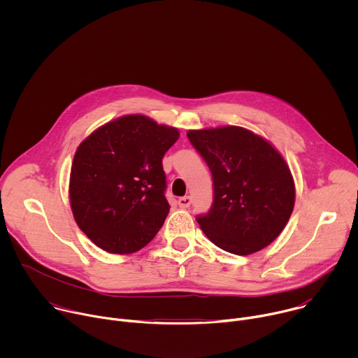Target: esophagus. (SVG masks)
<instances>
[{
    "mask_svg": "<svg viewBox=\"0 0 358 358\" xmlns=\"http://www.w3.org/2000/svg\"><path fill=\"white\" fill-rule=\"evenodd\" d=\"M191 202H192V199H191V196H181V198H178V206L181 207V208H188L189 206H191Z\"/></svg>",
    "mask_w": 358,
    "mask_h": 358,
    "instance_id": "obj_1",
    "label": "esophagus"
}]
</instances>
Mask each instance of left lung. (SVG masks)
Listing matches in <instances>:
<instances>
[{
    "label": "left lung",
    "mask_w": 358,
    "mask_h": 358,
    "mask_svg": "<svg viewBox=\"0 0 358 358\" xmlns=\"http://www.w3.org/2000/svg\"><path fill=\"white\" fill-rule=\"evenodd\" d=\"M187 137L213 174V206L196 222L218 248L249 255L273 242L294 206V184L279 152L249 130L227 126Z\"/></svg>",
    "instance_id": "left-lung-1"
}]
</instances>
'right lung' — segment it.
I'll return each mask as SVG.
<instances>
[{"mask_svg": "<svg viewBox=\"0 0 358 358\" xmlns=\"http://www.w3.org/2000/svg\"><path fill=\"white\" fill-rule=\"evenodd\" d=\"M178 136L174 127L131 115L97 129L78 147L71 207L94 245L123 255L156 236L170 211L163 157Z\"/></svg>", "mask_w": 358, "mask_h": 358, "instance_id": "1", "label": "right lung"}]
</instances>
